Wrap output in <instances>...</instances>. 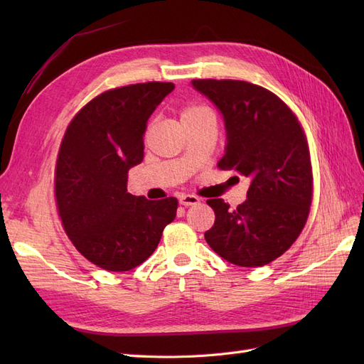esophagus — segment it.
<instances>
[{
    "label": "esophagus",
    "mask_w": 364,
    "mask_h": 364,
    "mask_svg": "<svg viewBox=\"0 0 364 364\" xmlns=\"http://www.w3.org/2000/svg\"><path fill=\"white\" fill-rule=\"evenodd\" d=\"M179 203L183 206H196L200 203V200H199V197H196L193 194H182L179 197Z\"/></svg>",
    "instance_id": "1"
}]
</instances>
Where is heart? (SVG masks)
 Segmentation results:
<instances>
[{"instance_id": "b5f03b06", "label": "heart", "mask_w": 364, "mask_h": 364, "mask_svg": "<svg viewBox=\"0 0 364 364\" xmlns=\"http://www.w3.org/2000/svg\"><path fill=\"white\" fill-rule=\"evenodd\" d=\"M199 114H211V112L208 111V107L200 106V105H190V106H185L182 109V118L199 115Z\"/></svg>"}]
</instances>
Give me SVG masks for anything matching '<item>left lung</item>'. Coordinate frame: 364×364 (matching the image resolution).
I'll use <instances>...</instances> for the list:
<instances>
[{
	"instance_id": "1",
	"label": "left lung",
	"mask_w": 364,
	"mask_h": 364,
	"mask_svg": "<svg viewBox=\"0 0 364 364\" xmlns=\"http://www.w3.org/2000/svg\"><path fill=\"white\" fill-rule=\"evenodd\" d=\"M193 86L225 118L228 146L217 167L252 179L246 202L235 209L223 199L206 200L215 214L206 243L235 266H266L290 249L310 214L313 168L305 130L262 86L214 79H196Z\"/></svg>"
}]
</instances>
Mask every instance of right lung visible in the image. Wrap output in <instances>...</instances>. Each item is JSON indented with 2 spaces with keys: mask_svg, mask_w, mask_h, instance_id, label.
I'll return each instance as SVG.
<instances>
[{
  "mask_svg": "<svg viewBox=\"0 0 364 364\" xmlns=\"http://www.w3.org/2000/svg\"><path fill=\"white\" fill-rule=\"evenodd\" d=\"M174 90L147 82L114 87L74 115L60 142L54 196L62 226L82 255L107 272H127L159 245L178 199L127 193L129 170L144 158L147 119Z\"/></svg>",
  "mask_w": 364,
  "mask_h": 364,
  "instance_id": "obj_1",
  "label": "right lung"
}]
</instances>
